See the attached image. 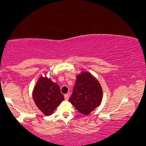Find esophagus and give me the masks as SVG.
<instances>
[{"label":"esophagus","instance_id":"obj_1","mask_svg":"<svg viewBox=\"0 0 146 146\" xmlns=\"http://www.w3.org/2000/svg\"><path fill=\"white\" fill-rule=\"evenodd\" d=\"M64 99H65V100H68V99H69L68 94H65L64 95Z\"/></svg>","mask_w":146,"mask_h":146}]
</instances>
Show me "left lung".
<instances>
[{"mask_svg":"<svg viewBox=\"0 0 146 146\" xmlns=\"http://www.w3.org/2000/svg\"><path fill=\"white\" fill-rule=\"evenodd\" d=\"M102 89L99 82L89 72L77 75L72 94L69 102L78 111L88 115L100 104Z\"/></svg>","mask_w":146,"mask_h":146,"instance_id":"1","label":"left lung"}]
</instances>
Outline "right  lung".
Instances as JSON below:
<instances>
[{"label": "right lung", "instance_id": "1", "mask_svg": "<svg viewBox=\"0 0 146 146\" xmlns=\"http://www.w3.org/2000/svg\"><path fill=\"white\" fill-rule=\"evenodd\" d=\"M33 97L36 106L46 115H51L64 100L59 86L42 76L35 86Z\"/></svg>", "mask_w": 146, "mask_h": 146}]
</instances>
